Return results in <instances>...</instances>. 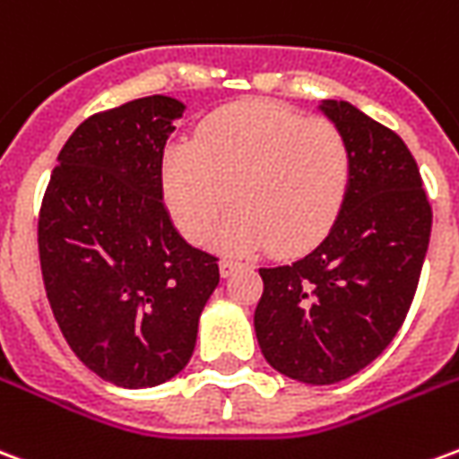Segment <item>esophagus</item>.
Here are the masks:
<instances>
[{
	"instance_id": "34e87169",
	"label": "esophagus",
	"mask_w": 459,
	"mask_h": 459,
	"mask_svg": "<svg viewBox=\"0 0 459 459\" xmlns=\"http://www.w3.org/2000/svg\"><path fill=\"white\" fill-rule=\"evenodd\" d=\"M240 265H243V263H238V260L223 258V260H221V263H219L221 275H223V278H229V275H233V273H236V270H238Z\"/></svg>"
}]
</instances>
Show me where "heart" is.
Here are the masks:
<instances>
[{
	"instance_id": "1",
	"label": "heart",
	"mask_w": 459,
	"mask_h": 459,
	"mask_svg": "<svg viewBox=\"0 0 459 459\" xmlns=\"http://www.w3.org/2000/svg\"><path fill=\"white\" fill-rule=\"evenodd\" d=\"M349 181L351 152L337 125L270 100L223 108L201 122L194 144H169L161 157L164 201L189 238H209L233 186L240 206L219 240L236 250L317 246L344 209Z\"/></svg>"
}]
</instances>
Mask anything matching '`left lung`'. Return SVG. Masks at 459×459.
Returning a JSON list of instances; mask_svg holds the SVG:
<instances>
[{
  "mask_svg": "<svg viewBox=\"0 0 459 459\" xmlns=\"http://www.w3.org/2000/svg\"><path fill=\"white\" fill-rule=\"evenodd\" d=\"M319 110L344 134L351 181L327 238L305 258L260 268L255 337L275 371L327 385L391 344L413 302L433 211L405 142L346 100Z\"/></svg>",
  "mask_w": 459,
  "mask_h": 459,
  "instance_id": "8db88e82",
  "label": "left lung"
}]
</instances>
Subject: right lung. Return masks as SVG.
Segmentation results:
<instances>
[{"instance_id": "obj_1", "label": "right lung", "mask_w": 459, "mask_h": 459, "mask_svg": "<svg viewBox=\"0 0 459 459\" xmlns=\"http://www.w3.org/2000/svg\"><path fill=\"white\" fill-rule=\"evenodd\" d=\"M186 105L150 95L81 122L39 216L46 298L74 354L122 388L189 364L219 263L174 229L161 157Z\"/></svg>"}]
</instances>
